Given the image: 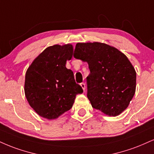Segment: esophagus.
I'll use <instances>...</instances> for the list:
<instances>
[{
    "mask_svg": "<svg viewBox=\"0 0 154 154\" xmlns=\"http://www.w3.org/2000/svg\"><path fill=\"white\" fill-rule=\"evenodd\" d=\"M80 86L82 87V88L83 89V90H84V91H85V83H81Z\"/></svg>",
    "mask_w": 154,
    "mask_h": 154,
    "instance_id": "1",
    "label": "esophagus"
}]
</instances>
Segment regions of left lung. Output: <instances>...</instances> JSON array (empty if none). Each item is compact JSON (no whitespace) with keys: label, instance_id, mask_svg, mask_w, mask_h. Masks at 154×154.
Here are the masks:
<instances>
[{"label":"left lung","instance_id":"1","mask_svg":"<svg viewBox=\"0 0 154 154\" xmlns=\"http://www.w3.org/2000/svg\"><path fill=\"white\" fill-rule=\"evenodd\" d=\"M74 57L88 62V97L92 107L108 116L127 108L136 92V72L128 57L108 44H76Z\"/></svg>","mask_w":154,"mask_h":154}]
</instances>
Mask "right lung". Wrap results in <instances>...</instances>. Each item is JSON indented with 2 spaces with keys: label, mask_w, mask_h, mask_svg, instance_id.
<instances>
[{
  "label": "right lung",
  "mask_w": 154,
  "mask_h": 154,
  "mask_svg": "<svg viewBox=\"0 0 154 154\" xmlns=\"http://www.w3.org/2000/svg\"><path fill=\"white\" fill-rule=\"evenodd\" d=\"M73 54V46H51L33 61L25 76L24 92L30 106L38 116L53 120L72 108L76 95L83 92L75 82L66 62Z\"/></svg>",
  "instance_id": "right-lung-1"
}]
</instances>
